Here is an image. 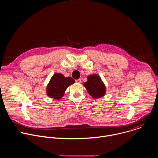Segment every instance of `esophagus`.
I'll return each mask as SVG.
<instances>
[{
	"label": "esophagus",
	"instance_id": "34e87169",
	"mask_svg": "<svg viewBox=\"0 0 158 158\" xmlns=\"http://www.w3.org/2000/svg\"><path fill=\"white\" fill-rule=\"evenodd\" d=\"M76 82L77 83H81V80L80 79H76Z\"/></svg>",
	"mask_w": 158,
	"mask_h": 158
}]
</instances>
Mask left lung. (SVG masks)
Returning a JSON list of instances; mask_svg holds the SVG:
<instances>
[{"mask_svg": "<svg viewBox=\"0 0 158 158\" xmlns=\"http://www.w3.org/2000/svg\"><path fill=\"white\" fill-rule=\"evenodd\" d=\"M84 85L88 93L94 98H99L105 94V85L98 75L89 76L87 81L84 83Z\"/></svg>", "mask_w": 158, "mask_h": 158, "instance_id": "1", "label": "left lung"}]
</instances>
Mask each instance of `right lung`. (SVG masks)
<instances>
[{"label":"right lung","mask_w":158,"mask_h":158,"mask_svg":"<svg viewBox=\"0 0 158 158\" xmlns=\"http://www.w3.org/2000/svg\"><path fill=\"white\" fill-rule=\"evenodd\" d=\"M74 80L71 77H65L62 74H55L51 79L47 87L48 95L55 99H60L67 87L74 83Z\"/></svg>","instance_id":"right-lung-1"}]
</instances>
